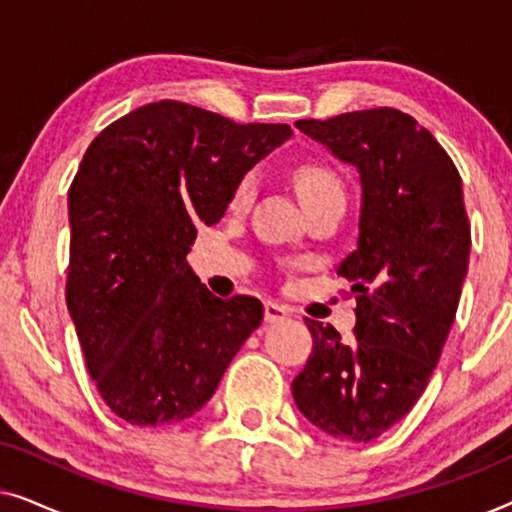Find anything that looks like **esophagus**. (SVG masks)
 I'll list each match as a JSON object with an SVG mask.
<instances>
[{
  "mask_svg": "<svg viewBox=\"0 0 512 512\" xmlns=\"http://www.w3.org/2000/svg\"><path fill=\"white\" fill-rule=\"evenodd\" d=\"M289 312L291 310L286 305L272 303V300L265 303V321H268V324H277V321H284L286 317H289Z\"/></svg>",
  "mask_w": 512,
  "mask_h": 512,
  "instance_id": "esophagus-1",
  "label": "esophagus"
}]
</instances>
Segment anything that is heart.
<instances>
[{
	"label": "heart",
	"instance_id": "1",
	"mask_svg": "<svg viewBox=\"0 0 512 512\" xmlns=\"http://www.w3.org/2000/svg\"><path fill=\"white\" fill-rule=\"evenodd\" d=\"M296 191L305 205V202L317 200V198H321V195L342 193V186H340L338 177H335L331 170H326V167L303 165L296 172ZM251 193H254V177H244L235 191V198H233L235 207L247 205Z\"/></svg>",
	"mask_w": 512,
	"mask_h": 512
}]
</instances>
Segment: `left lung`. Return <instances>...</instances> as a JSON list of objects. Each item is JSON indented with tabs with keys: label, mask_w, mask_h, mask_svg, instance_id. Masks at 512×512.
Instances as JSON below:
<instances>
[{
	"label": "left lung",
	"mask_w": 512,
	"mask_h": 512,
	"mask_svg": "<svg viewBox=\"0 0 512 512\" xmlns=\"http://www.w3.org/2000/svg\"><path fill=\"white\" fill-rule=\"evenodd\" d=\"M361 181L359 240L338 265L356 293L354 342L307 319L314 347L293 401L326 436L368 443L408 415L443 352L471 254L461 177L398 109L296 121Z\"/></svg>",
	"instance_id": "obj_1"
}]
</instances>
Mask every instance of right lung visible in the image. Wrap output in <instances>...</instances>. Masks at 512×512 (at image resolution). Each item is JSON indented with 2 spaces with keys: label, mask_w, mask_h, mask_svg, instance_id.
I'll return each instance as SVG.
<instances>
[{
  "label": "right lung",
  "mask_w": 512,
  "mask_h": 512,
  "mask_svg": "<svg viewBox=\"0 0 512 512\" xmlns=\"http://www.w3.org/2000/svg\"><path fill=\"white\" fill-rule=\"evenodd\" d=\"M289 125L144 104L88 146L69 188L67 307L104 403L135 426L195 415L261 326L258 298H216L186 256Z\"/></svg>",
  "instance_id": "add662e5"
}]
</instances>
